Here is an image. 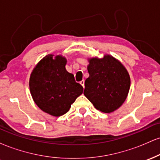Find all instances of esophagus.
<instances>
[{"instance_id":"obj_1","label":"esophagus","mask_w":160,"mask_h":160,"mask_svg":"<svg viewBox=\"0 0 160 160\" xmlns=\"http://www.w3.org/2000/svg\"><path fill=\"white\" fill-rule=\"evenodd\" d=\"M80 85H81V86H82V87H83V88L85 87V86H84V83H85V81H84L83 80H81V81L80 82Z\"/></svg>"}]
</instances>
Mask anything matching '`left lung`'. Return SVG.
I'll return each instance as SVG.
<instances>
[{
  "label": "left lung",
  "mask_w": 160,
  "mask_h": 160,
  "mask_svg": "<svg viewBox=\"0 0 160 160\" xmlns=\"http://www.w3.org/2000/svg\"><path fill=\"white\" fill-rule=\"evenodd\" d=\"M89 78L83 94L94 107L110 113L121 107L128 96L130 77L125 66L111 55L88 58Z\"/></svg>",
  "instance_id": "left-lung-1"
}]
</instances>
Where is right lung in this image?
I'll list each match as a JSON object with an SVG mask.
<instances>
[{
	"mask_svg": "<svg viewBox=\"0 0 160 160\" xmlns=\"http://www.w3.org/2000/svg\"><path fill=\"white\" fill-rule=\"evenodd\" d=\"M66 64L67 59L62 55H47L37 64L29 79L34 102L40 110L53 117L67 113L83 92L74 75L67 71Z\"/></svg>",
	"mask_w": 160,
	"mask_h": 160,
	"instance_id": "add662e5",
	"label": "right lung"
}]
</instances>
